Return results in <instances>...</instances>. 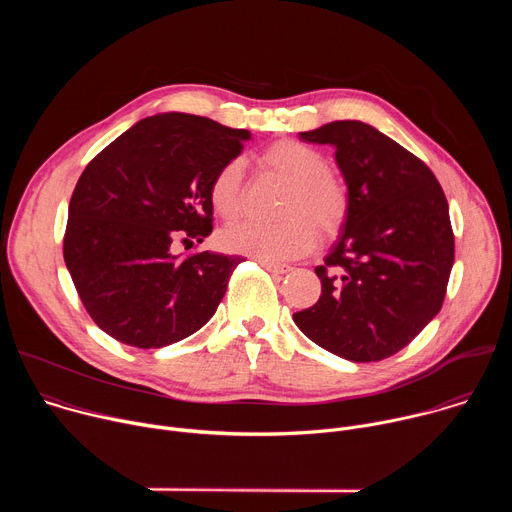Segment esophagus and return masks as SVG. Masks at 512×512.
<instances>
[{
	"label": "esophagus",
	"mask_w": 512,
	"mask_h": 512,
	"mask_svg": "<svg viewBox=\"0 0 512 512\" xmlns=\"http://www.w3.org/2000/svg\"><path fill=\"white\" fill-rule=\"evenodd\" d=\"M261 263V267L263 269H267V271H271V273H279V275H283V273H287L291 267L289 265H285V263H271V261H259Z\"/></svg>",
	"instance_id": "obj_1"
}]
</instances>
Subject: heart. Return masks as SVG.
I'll use <instances>...</instances> for the list:
<instances>
[{
    "label": "heart",
    "mask_w": 512,
    "mask_h": 512,
    "mask_svg": "<svg viewBox=\"0 0 512 512\" xmlns=\"http://www.w3.org/2000/svg\"><path fill=\"white\" fill-rule=\"evenodd\" d=\"M261 168L287 184L281 198L283 221H245L229 227L221 241L231 253L257 261H285L310 253L316 233L330 241L344 229L350 212L348 184L328 168L326 156L298 139H279L259 154ZM212 208L235 221L245 208V164L233 158L218 168L208 186Z\"/></svg>",
    "instance_id": "obj_1"
}]
</instances>
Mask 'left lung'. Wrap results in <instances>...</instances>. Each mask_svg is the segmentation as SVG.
<instances>
[{
  "instance_id": "8db88e82",
  "label": "left lung",
  "mask_w": 512,
  "mask_h": 512,
  "mask_svg": "<svg viewBox=\"0 0 512 512\" xmlns=\"http://www.w3.org/2000/svg\"><path fill=\"white\" fill-rule=\"evenodd\" d=\"M300 137L334 145L350 212L316 267L320 300L294 322L346 360H383L442 310L454 265L446 194L417 156L362 121H332Z\"/></svg>"
}]
</instances>
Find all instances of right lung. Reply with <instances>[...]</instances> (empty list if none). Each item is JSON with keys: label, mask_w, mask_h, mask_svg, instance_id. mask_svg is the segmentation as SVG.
<instances>
[{"label": "right lung", "mask_w": 512, "mask_h": 512, "mask_svg": "<svg viewBox=\"0 0 512 512\" xmlns=\"http://www.w3.org/2000/svg\"><path fill=\"white\" fill-rule=\"evenodd\" d=\"M247 129L164 113L141 119L81 174L68 204L64 263L93 322L135 348L200 330L221 304L241 257L172 245L212 233L208 186L237 158Z\"/></svg>", "instance_id": "1"}]
</instances>
